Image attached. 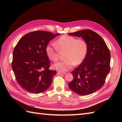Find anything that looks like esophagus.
<instances>
[{
    "label": "esophagus",
    "instance_id": "1",
    "mask_svg": "<svg viewBox=\"0 0 122 122\" xmlns=\"http://www.w3.org/2000/svg\"><path fill=\"white\" fill-rule=\"evenodd\" d=\"M57 74H58V75L64 74H66V72H60V71H58V72H57Z\"/></svg>",
    "mask_w": 122,
    "mask_h": 122
}]
</instances>
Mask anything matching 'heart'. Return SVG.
I'll return each mask as SVG.
<instances>
[{
	"mask_svg": "<svg viewBox=\"0 0 122 122\" xmlns=\"http://www.w3.org/2000/svg\"><path fill=\"white\" fill-rule=\"evenodd\" d=\"M55 45L49 43L46 46V52L48 58L56 62L59 58V51H66L64 61L53 64V68L60 72H66L75 64L79 65L84 61L87 54L88 46L83 39L68 35H63L56 41Z\"/></svg>",
	"mask_w": 122,
	"mask_h": 122,
	"instance_id": "heart-1",
	"label": "heart"
}]
</instances>
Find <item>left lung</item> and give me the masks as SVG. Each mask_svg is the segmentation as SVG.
Segmentation results:
<instances>
[{"label": "left lung", "mask_w": 122, "mask_h": 122, "mask_svg": "<svg viewBox=\"0 0 122 122\" xmlns=\"http://www.w3.org/2000/svg\"><path fill=\"white\" fill-rule=\"evenodd\" d=\"M69 35L81 37L88 46L86 58L72 72L74 78L69 83V87L79 95L91 94L103 86L109 73L110 50L102 38L91 30H80Z\"/></svg>", "instance_id": "obj_1"}]
</instances>
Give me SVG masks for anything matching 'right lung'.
I'll use <instances>...</instances> for the list:
<instances>
[{
	"label": "right lung",
	"mask_w": 122,
	"mask_h": 122,
	"mask_svg": "<svg viewBox=\"0 0 122 122\" xmlns=\"http://www.w3.org/2000/svg\"><path fill=\"white\" fill-rule=\"evenodd\" d=\"M60 33L35 31L25 35L13 52L12 69L20 86L31 93H42L51 85L56 71L49 70L46 46Z\"/></svg>",
	"instance_id": "right-lung-1"
}]
</instances>
